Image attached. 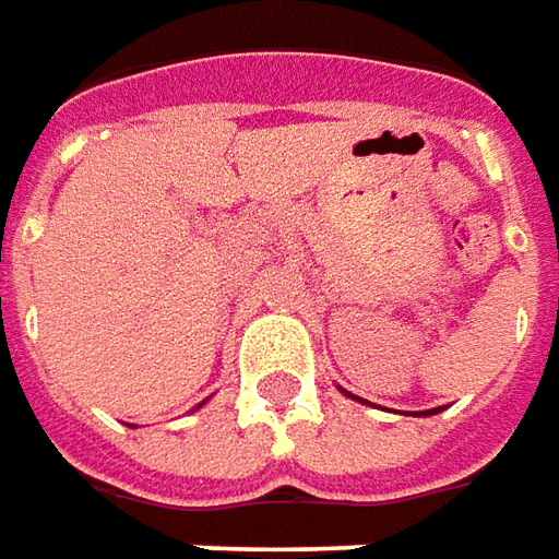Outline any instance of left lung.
Segmentation results:
<instances>
[{
  "instance_id": "left-lung-1",
  "label": "left lung",
  "mask_w": 559,
  "mask_h": 559,
  "mask_svg": "<svg viewBox=\"0 0 559 559\" xmlns=\"http://www.w3.org/2000/svg\"><path fill=\"white\" fill-rule=\"evenodd\" d=\"M345 394V397H355V394H348V391L345 389H340ZM435 413H440V407H435V409H423V413H413V416H435Z\"/></svg>"
}]
</instances>
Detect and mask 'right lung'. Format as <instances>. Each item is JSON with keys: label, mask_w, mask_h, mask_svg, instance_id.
<instances>
[{"label": "right lung", "mask_w": 559, "mask_h": 559, "mask_svg": "<svg viewBox=\"0 0 559 559\" xmlns=\"http://www.w3.org/2000/svg\"><path fill=\"white\" fill-rule=\"evenodd\" d=\"M201 404H204V401H201ZM201 404H199V407H201Z\"/></svg>", "instance_id": "add662e5"}]
</instances>
